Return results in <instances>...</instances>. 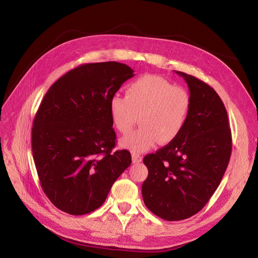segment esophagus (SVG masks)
I'll return each mask as SVG.
<instances>
[{"label":"esophagus","mask_w":258,"mask_h":258,"mask_svg":"<svg viewBox=\"0 0 258 258\" xmlns=\"http://www.w3.org/2000/svg\"><path fill=\"white\" fill-rule=\"evenodd\" d=\"M141 161H142L141 155L136 154V153L132 154V162H134V163H139V162H141Z\"/></svg>","instance_id":"34e87169"}]
</instances>
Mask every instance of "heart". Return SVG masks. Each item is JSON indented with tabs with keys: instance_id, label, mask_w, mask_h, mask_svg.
<instances>
[{
	"instance_id": "obj_1",
	"label": "heart",
	"mask_w": 258,
	"mask_h": 258,
	"mask_svg": "<svg viewBox=\"0 0 258 258\" xmlns=\"http://www.w3.org/2000/svg\"><path fill=\"white\" fill-rule=\"evenodd\" d=\"M190 107L191 99L186 89L161 76L147 74L129 83L126 97L114 95L108 108L114 127L120 134L129 132L139 116L141 127L119 143L131 152L141 153L158 141H174L185 128Z\"/></svg>"
}]
</instances>
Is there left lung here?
<instances>
[{
    "mask_svg": "<svg viewBox=\"0 0 258 258\" xmlns=\"http://www.w3.org/2000/svg\"><path fill=\"white\" fill-rule=\"evenodd\" d=\"M189 88L191 107L182 134L146 155L142 184L147 209L166 221H182L204 208L220 185L231 154L227 111L216 91L197 77L175 71Z\"/></svg>",
    "mask_w": 258,
    "mask_h": 258,
    "instance_id": "left-lung-1",
    "label": "left lung"
}]
</instances>
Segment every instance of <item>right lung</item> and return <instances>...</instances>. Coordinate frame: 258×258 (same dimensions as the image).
Wrapping results in <instances>:
<instances>
[{
    "label": "right lung",
    "mask_w": 258,
    "mask_h": 258,
    "mask_svg": "<svg viewBox=\"0 0 258 258\" xmlns=\"http://www.w3.org/2000/svg\"><path fill=\"white\" fill-rule=\"evenodd\" d=\"M134 70L119 62L87 63L54 82L32 127L33 159L52 205L71 215L100 208L118 176L131 165L116 151L110 100Z\"/></svg>",
    "instance_id": "right-lung-1"
}]
</instances>
